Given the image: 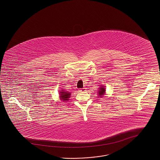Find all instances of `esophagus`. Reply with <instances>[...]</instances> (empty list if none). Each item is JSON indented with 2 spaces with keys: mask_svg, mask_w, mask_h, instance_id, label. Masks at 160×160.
I'll return each mask as SVG.
<instances>
[{
  "mask_svg": "<svg viewBox=\"0 0 160 160\" xmlns=\"http://www.w3.org/2000/svg\"><path fill=\"white\" fill-rule=\"evenodd\" d=\"M86 91V88H82V89H80L79 90V92H84Z\"/></svg>",
  "mask_w": 160,
  "mask_h": 160,
  "instance_id": "obj_1",
  "label": "esophagus"
}]
</instances>
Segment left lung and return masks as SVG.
Instances as JSON below:
<instances>
[{
	"instance_id": "left-lung-1",
	"label": "left lung",
	"mask_w": 160,
	"mask_h": 160,
	"mask_svg": "<svg viewBox=\"0 0 160 160\" xmlns=\"http://www.w3.org/2000/svg\"><path fill=\"white\" fill-rule=\"evenodd\" d=\"M105 92H106V89H105V88H104L103 87H101V88H100V89H99V91L98 92H99V96H102V95H103L104 93H105Z\"/></svg>"
}]
</instances>
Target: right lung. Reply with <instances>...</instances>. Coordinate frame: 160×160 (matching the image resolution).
Wrapping results in <instances>:
<instances>
[{
    "mask_svg": "<svg viewBox=\"0 0 160 160\" xmlns=\"http://www.w3.org/2000/svg\"><path fill=\"white\" fill-rule=\"evenodd\" d=\"M61 93H59L60 95V98H61L62 101H66V100H68V98L71 95V93L69 92H63V91H61Z\"/></svg>",
    "mask_w": 160,
    "mask_h": 160,
    "instance_id": "obj_1",
    "label": "right lung"
}]
</instances>
